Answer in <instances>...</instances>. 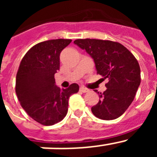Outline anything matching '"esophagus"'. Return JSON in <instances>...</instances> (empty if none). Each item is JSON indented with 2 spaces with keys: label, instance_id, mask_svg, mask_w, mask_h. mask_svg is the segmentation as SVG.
<instances>
[{
  "label": "esophagus",
  "instance_id": "obj_1",
  "mask_svg": "<svg viewBox=\"0 0 157 157\" xmlns=\"http://www.w3.org/2000/svg\"><path fill=\"white\" fill-rule=\"evenodd\" d=\"M79 90L81 91V92H82V93H87L89 91V90H88V89L85 88L84 86H81L79 88Z\"/></svg>",
  "mask_w": 157,
  "mask_h": 157
}]
</instances>
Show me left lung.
<instances>
[{
	"label": "left lung",
	"instance_id": "left-lung-1",
	"mask_svg": "<svg viewBox=\"0 0 157 157\" xmlns=\"http://www.w3.org/2000/svg\"><path fill=\"white\" fill-rule=\"evenodd\" d=\"M94 59L97 73L109 82L107 90L99 94L98 103L91 108L101 120L117 119L125 112L141 83V70L134 56L116 41L99 39H77L74 41Z\"/></svg>",
	"mask_w": 157,
	"mask_h": 157
}]
</instances>
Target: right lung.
Wrapping results in <instances>:
<instances>
[{"label": "right lung", "mask_w": 157, "mask_h": 157, "mask_svg": "<svg viewBox=\"0 0 157 157\" xmlns=\"http://www.w3.org/2000/svg\"><path fill=\"white\" fill-rule=\"evenodd\" d=\"M71 39H53L34 45L22 59L16 75V93L22 108L37 123L52 126L61 121L68 109V99L78 92L73 83L67 89L55 84L59 55Z\"/></svg>", "instance_id": "add662e5"}]
</instances>
